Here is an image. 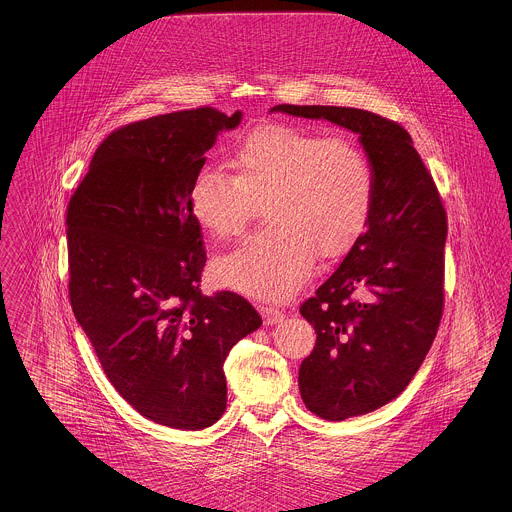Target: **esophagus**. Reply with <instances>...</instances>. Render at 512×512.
I'll return each instance as SVG.
<instances>
[{"label": "esophagus", "mask_w": 512, "mask_h": 512, "mask_svg": "<svg viewBox=\"0 0 512 512\" xmlns=\"http://www.w3.org/2000/svg\"><path fill=\"white\" fill-rule=\"evenodd\" d=\"M259 311H261V315H263L267 324H278V322H282V320L286 318V315H284L280 309H276V307L259 305Z\"/></svg>", "instance_id": "esophagus-1"}]
</instances>
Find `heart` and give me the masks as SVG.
<instances>
[{"mask_svg":"<svg viewBox=\"0 0 512 512\" xmlns=\"http://www.w3.org/2000/svg\"><path fill=\"white\" fill-rule=\"evenodd\" d=\"M234 172L195 174L190 211L220 240L238 236L263 203L265 228L215 261L217 282L257 299H286L307 280L315 251L338 257L359 240L374 205L376 174L353 138L267 124L238 144Z\"/></svg>","mask_w":512,"mask_h":512,"instance_id":"1","label":"heart"}]
</instances>
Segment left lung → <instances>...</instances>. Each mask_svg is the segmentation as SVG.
<instances>
[{
  "mask_svg": "<svg viewBox=\"0 0 512 512\" xmlns=\"http://www.w3.org/2000/svg\"><path fill=\"white\" fill-rule=\"evenodd\" d=\"M359 134L376 174L365 234L299 313L317 332L299 368L305 407L326 420L372 413L409 386L443 315L447 213L409 132L376 113L282 103Z\"/></svg>",
  "mask_w": 512,
  "mask_h": 512,
  "instance_id": "1",
  "label": "left lung"
}]
</instances>
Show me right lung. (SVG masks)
<instances>
[{
  "label": "right lung",
  "mask_w": 512,
  "mask_h": 512,
  "mask_svg": "<svg viewBox=\"0 0 512 512\" xmlns=\"http://www.w3.org/2000/svg\"><path fill=\"white\" fill-rule=\"evenodd\" d=\"M240 119L197 107L124 124L67 207L74 317L122 399L171 428L219 420L224 361L263 324L242 295L201 293L207 251L190 211L205 151Z\"/></svg>",
  "instance_id": "right-lung-1"
}]
</instances>
